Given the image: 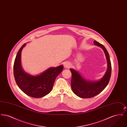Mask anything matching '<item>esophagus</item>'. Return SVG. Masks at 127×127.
<instances>
[{"mask_svg": "<svg viewBox=\"0 0 127 127\" xmlns=\"http://www.w3.org/2000/svg\"><path fill=\"white\" fill-rule=\"evenodd\" d=\"M71 66V65H70V64L69 63H68V62H66V63H65V64H64V67H65V68H69Z\"/></svg>", "mask_w": 127, "mask_h": 127, "instance_id": "1", "label": "esophagus"}]
</instances>
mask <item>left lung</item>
Segmentation results:
<instances>
[{
  "label": "left lung",
  "mask_w": 127,
  "mask_h": 127,
  "mask_svg": "<svg viewBox=\"0 0 127 127\" xmlns=\"http://www.w3.org/2000/svg\"><path fill=\"white\" fill-rule=\"evenodd\" d=\"M94 44L102 48L107 61V69L102 77L97 80H87L77 70L70 68L72 73L71 86L74 93L81 98H91L102 92L109 83L111 73V65L109 56L105 47L96 41Z\"/></svg>",
  "instance_id": "1"
}]
</instances>
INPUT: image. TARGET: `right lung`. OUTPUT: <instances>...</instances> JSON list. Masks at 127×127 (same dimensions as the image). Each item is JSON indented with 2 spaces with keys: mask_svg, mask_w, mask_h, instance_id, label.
<instances>
[{
  "mask_svg": "<svg viewBox=\"0 0 127 127\" xmlns=\"http://www.w3.org/2000/svg\"><path fill=\"white\" fill-rule=\"evenodd\" d=\"M26 43L19 49L14 64V75L19 89L34 98L44 97L51 91L55 79L63 69V66L49 67L36 75L25 72L21 66V52Z\"/></svg>",
  "mask_w": 127,
  "mask_h": 127,
  "instance_id": "1",
  "label": "right lung"
}]
</instances>
